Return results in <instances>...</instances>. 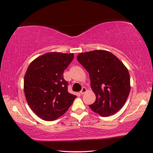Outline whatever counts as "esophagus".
Instances as JSON below:
<instances>
[{
  "instance_id": "1",
  "label": "esophagus",
  "mask_w": 153,
  "mask_h": 153,
  "mask_svg": "<svg viewBox=\"0 0 153 153\" xmlns=\"http://www.w3.org/2000/svg\"><path fill=\"white\" fill-rule=\"evenodd\" d=\"M86 91H87V89L85 88V87H83L82 91H80V93L82 94V95H83V94L85 93Z\"/></svg>"
}]
</instances>
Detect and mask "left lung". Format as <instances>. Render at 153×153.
Instances as JSON below:
<instances>
[{"label":"left lung","instance_id":"left-lung-1","mask_svg":"<svg viewBox=\"0 0 153 153\" xmlns=\"http://www.w3.org/2000/svg\"><path fill=\"white\" fill-rule=\"evenodd\" d=\"M79 62L88 71L96 100L89 105L93 112L108 116L124 105L130 91L128 70L113 54L95 50L77 55Z\"/></svg>","mask_w":153,"mask_h":153}]
</instances>
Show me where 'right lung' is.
<instances>
[{
	"mask_svg": "<svg viewBox=\"0 0 153 153\" xmlns=\"http://www.w3.org/2000/svg\"><path fill=\"white\" fill-rule=\"evenodd\" d=\"M74 54L48 53L30 64L24 76V93L28 105L39 117L53 121L66 112L76 95L68 91L63 73Z\"/></svg>",
	"mask_w": 153,
	"mask_h": 153,
	"instance_id": "add662e5",
	"label": "right lung"
}]
</instances>
